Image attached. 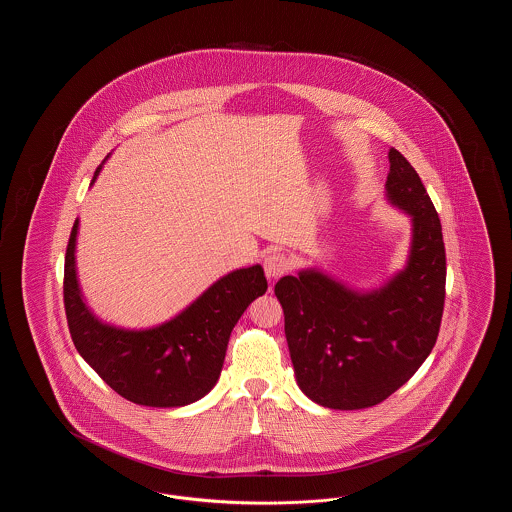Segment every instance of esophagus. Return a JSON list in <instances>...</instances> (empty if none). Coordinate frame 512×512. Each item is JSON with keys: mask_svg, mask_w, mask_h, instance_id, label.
I'll return each mask as SVG.
<instances>
[{"mask_svg": "<svg viewBox=\"0 0 512 512\" xmlns=\"http://www.w3.org/2000/svg\"><path fill=\"white\" fill-rule=\"evenodd\" d=\"M265 274H267V278L270 280H274V278H280L282 274H286L288 270H290V259L284 255V253H280V251H274V253H270L265 257Z\"/></svg>", "mask_w": 512, "mask_h": 512, "instance_id": "esophagus-1", "label": "esophagus"}]
</instances>
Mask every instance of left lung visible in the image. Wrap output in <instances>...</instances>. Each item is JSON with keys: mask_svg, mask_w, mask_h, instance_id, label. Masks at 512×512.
I'll list each match as a JSON object with an SVG mask.
<instances>
[{"mask_svg": "<svg viewBox=\"0 0 512 512\" xmlns=\"http://www.w3.org/2000/svg\"><path fill=\"white\" fill-rule=\"evenodd\" d=\"M386 199L411 219L405 267L372 290L320 268L284 276L274 293L299 390L322 407L357 411L382 403L426 361L445 301L441 222L411 163L390 149Z\"/></svg>", "mask_w": 512, "mask_h": 512, "instance_id": "1", "label": "left lung"}]
</instances>
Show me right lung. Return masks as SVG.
<instances>
[{"mask_svg": "<svg viewBox=\"0 0 512 512\" xmlns=\"http://www.w3.org/2000/svg\"><path fill=\"white\" fill-rule=\"evenodd\" d=\"M105 163V161H103ZM94 172L92 184L99 172ZM74 220L65 255V313L76 351L124 399L159 409L186 407L215 388L230 334L253 299L267 292L261 265L213 282L171 320L130 330L103 322L86 305L76 274Z\"/></svg>", "mask_w": 512, "mask_h": 512, "instance_id": "add662e5", "label": "right lung"}]
</instances>
